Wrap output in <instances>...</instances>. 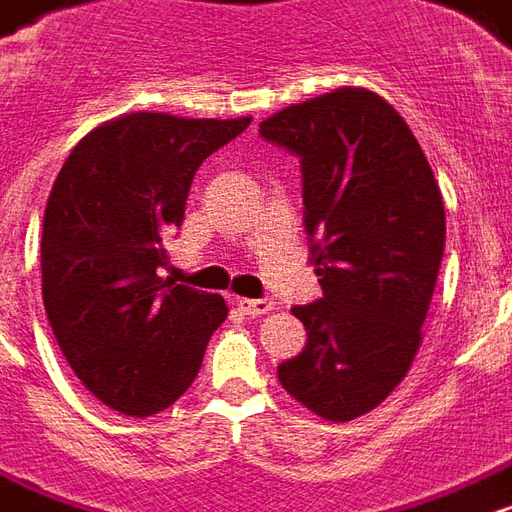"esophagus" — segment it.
<instances>
[{
	"label": "esophagus",
	"mask_w": 512,
	"mask_h": 512,
	"mask_svg": "<svg viewBox=\"0 0 512 512\" xmlns=\"http://www.w3.org/2000/svg\"><path fill=\"white\" fill-rule=\"evenodd\" d=\"M238 309L249 317H260V314H268L274 309V301L271 298H241Z\"/></svg>",
	"instance_id": "1"
}]
</instances>
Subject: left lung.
I'll return each instance as SVG.
<instances>
[{
	"instance_id": "left-lung-1",
	"label": "left lung",
	"mask_w": 512,
	"mask_h": 512,
	"mask_svg": "<svg viewBox=\"0 0 512 512\" xmlns=\"http://www.w3.org/2000/svg\"><path fill=\"white\" fill-rule=\"evenodd\" d=\"M298 157L323 298L293 306L306 347L279 366L293 399L333 423L374 410L410 372L445 252V206L420 143L388 102L336 89L260 121Z\"/></svg>"
}]
</instances>
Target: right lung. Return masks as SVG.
Instances as JSON below:
<instances>
[{"label":"right lung","instance_id":"obj_1","mask_svg":"<svg viewBox=\"0 0 512 512\" xmlns=\"http://www.w3.org/2000/svg\"><path fill=\"white\" fill-rule=\"evenodd\" d=\"M246 119L130 113L70 151L43 217V304L75 377L111 410L157 415L198 377L225 298L162 279L195 173Z\"/></svg>","mask_w":512,"mask_h":512}]
</instances>
